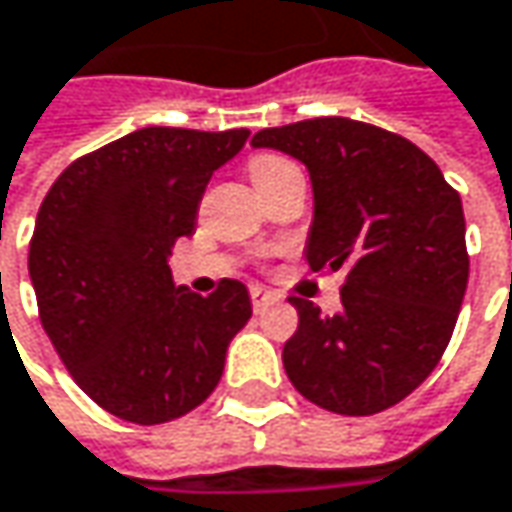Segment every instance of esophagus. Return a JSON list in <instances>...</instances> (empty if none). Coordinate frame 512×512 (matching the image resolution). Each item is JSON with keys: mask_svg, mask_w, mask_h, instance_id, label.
Listing matches in <instances>:
<instances>
[{"mask_svg": "<svg viewBox=\"0 0 512 512\" xmlns=\"http://www.w3.org/2000/svg\"><path fill=\"white\" fill-rule=\"evenodd\" d=\"M280 297L274 294V291H265V288H259V286H253L250 288V303H253V309L256 312H265L268 306H274Z\"/></svg>", "mask_w": 512, "mask_h": 512, "instance_id": "obj_1", "label": "esophagus"}]
</instances>
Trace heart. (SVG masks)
<instances>
[{"instance_id": "heart-1", "label": "heart", "mask_w": 512, "mask_h": 512, "mask_svg": "<svg viewBox=\"0 0 512 512\" xmlns=\"http://www.w3.org/2000/svg\"><path fill=\"white\" fill-rule=\"evenodd\" d=\"M247 167H250V176H253L256 188H262V185L274 182L277 176H283V173H288L297 164L286 159V156H280V153H253L250 161H247Z\"/></svg>"}]
</instances>
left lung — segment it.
<instances>
[{"instance_id":"8db88e82","label":"left lung","mask_w":512,"mask_h":512,"mask_svg":"<svg viewBox=\"0 0 512 512\" xmlns=\"http://www.w3.org/2000/svg\"><path fill=\"white\" fill-rule=\"evenodd\" d=\"M309 167L315 221L306 259L345 274L342 312L291 297L283 348L291 386L339 416H374L418 389L451 342L469 283L460 194L413 141L351 117L253 135Z\"/></svg>"}]
</instances>
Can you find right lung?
Listing matches in <instances>:
<instances>
[{"mask_svg": "<svg viewBox=\"0 0 512 512\" xmlns=\"http://www.w3.org/2000/svg\"><path fill=\"white\" fill-rule=\"evenodd\" d=\"M247 135L147 126L79 156L40 203L29 244L37 315L70 377L111 416L173 421L224 374L250 294L238 280L206 297L176 288L167 256Z\"/></svg>", "mask_w": 512, "mask_h": 512, "instance_id": "1", "label": "right lung"}]
</instances>
